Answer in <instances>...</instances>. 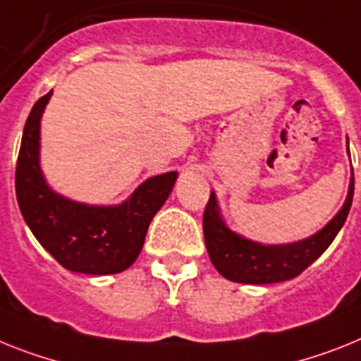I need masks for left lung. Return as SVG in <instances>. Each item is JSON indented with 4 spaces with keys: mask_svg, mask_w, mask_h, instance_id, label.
I'll use <instances>...</instances> for the list:
<instances>
[{
    "mask_svg": "<svg viewBox=\"0 0 361 361\" xmlns=\"http://www.w3.org/2000/svg\"><path fill=\"white\" fill-rule=\"evenodd\" d=\"M349 154V137H347ZM354 196V172L341 209L323 229L312 237L290 244H262L242 237L227 227L214 192L204 213V237L209 259L222 277L242 284H274L298 277L325 253L349 216Z\"/></svg>",
    "mask_w": 361,
    "mask_h": 361,
    "instance_id": "1",
    "label": "left lung"
}]
</instances>
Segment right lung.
<instances>
[{
	"label": "right lung",
	"instance_id": "add662e5",
	"mask_svg": "<svg viewBox=\"0 0 361 361\" xmlns=\"http://www.w3.org/2000/svg\"><path fill=\"white\" fill-rule=\"evenodd\" d=\"M53 90L27 117L16 163V198L21 216L45 251L69 271L121 274L143 250L148 226L163 207L178 172L143 181L119 205H87L47 185L40 166V121Z\"/></svg>",
	"mask_w": 361,
	"mask_h": 361
}]
</instances>
